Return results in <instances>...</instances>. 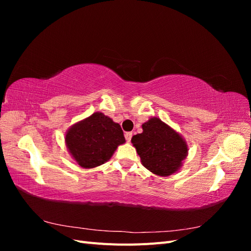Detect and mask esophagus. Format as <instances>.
Instances as JSON below:
<instances>
[{
    "instance_id": "34e87169",
    "label": "esophagus",
    "mask_w": 251,
    "mask_h": 251,
    "mask_svg": "<svg viewBox=\"0 0 251 251\" xmlns=\"http://www.w3.org/2000/svg\"><path fill=\"white\" fill-rule=\"evenodd\" d=\"M132 136H133V133H132V132H126V133L125 134V137H126V139L127 142L131 141Z\"/></svg>"
}]
</instances>
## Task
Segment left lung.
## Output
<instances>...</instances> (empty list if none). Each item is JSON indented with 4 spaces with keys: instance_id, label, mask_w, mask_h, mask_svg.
<instances>
[{
    "instance_id": "left-lung-1",
    "label": "left lung",
    "mask_w": 251,
    "mask_h": 251,
    "mask_svg": "<svg viewBox=\"0 0 251 251\" xmlns=\"http://www.w3.org/2000/svg\"><path fill=\"white\" fill-rule=\"evenodd\" d=\"M142 130L131 141L144 168L161 177L178 172L188 154L184 138L158 117L150 118Z\"/></svg>"
}]
</instances>
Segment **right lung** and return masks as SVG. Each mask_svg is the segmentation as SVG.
<instances>
[{"instance_id": "obj_1", "label": "right lung", "mask_w": 251, "mask_h": 251, "mask_svg": "<svg viewBox=\"0 0 251 251\" xmlns=\"http://www.w3.org/2000/svg\"><path fill=\"white\" fill-rule=\"evenodd\" d=\"M66 147L83 169H93L109 161L118 146L126 142L118 124L101 112L74 124L66 133Z\"/></svg>"}]
</instances>
